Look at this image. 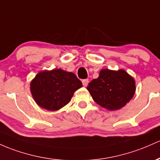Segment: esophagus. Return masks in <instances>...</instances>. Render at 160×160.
<instances>
[{"mask_svg":"<svg viewBox=\"0 0 160 160\" xmlns=\"http://www.w3.org/2000/svg\"><path fill=\"white\" fill-rule=\"evenodd\" d=\"M82 83H83V85L84 87H87V85H88L89 83V80L88 79H85V80H82Z\"/></svg>","mask_w":160,"mask_h":160,"instance_id":"esophagus-1","label":"esophagus"}]
</instances>
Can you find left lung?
<instances>
[{"instance_id":"8db88e82","label":"left lung","mask_w":160,"mask_h":160,"mask_svg":"<svg viewBox=\"0 0 160 160\" xmlns=\"http://www.w3.org/2000/svg\"><path fill=\"white\" fill-rule=\"evenodd\" d=\"M87 89L98 105L109 111H115L132 99L136 83L124 70L102 69L99 77L92 80Z\"/></svg>"}]
</instances>
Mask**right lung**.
<instances>
[{
	"label": "right lung",
	"mask_w": 160,
	"mask_h": 160,
	"mask_svg": "<svg viewBox=\"0 0 160 160\" xmlns=\"http://www.w3.org/2000/svg\"><path fill=\"white\" fill-rule=\"evenodd\" d=\"M83 87L72 72L62 69L38 72L30 82V92L36 104L48 111H57L70 102L73 93Z\"/></svg>",
	"instance_id": "1"
}]
</instances>
